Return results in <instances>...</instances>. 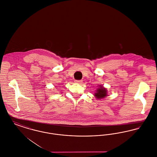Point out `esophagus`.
Wrapping results in <instances>:
<instances>
[{
  "label": "esophagus",
  "mask_w": 157,
  "mask_h": 157,
  "mask_svg": "<svg viewBox=\"0 0 157 157\" xmlns=\"http://www.w3.org/2000/svg\"><path fill=\"white\" fill-rule=\"evenodd\" d=\"M75 82L76 83H82V81H75Z\"/></svg>",
  "instance_id": "obj_1"
}]
</instances>
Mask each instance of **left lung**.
<instances>
[{
	"label": "left lung",
	"instance_id": "1",
	"mask_svg": "<svg viewBox=\"0 0 157 157\" xmlns=\"http://www.w3.org/2000/svg\"><path fill=\"white\" fill-rule=\"evenodd\" d=\"M99 88H98L96 92L94 94V96L97 99H101L107 97L108 95V90L102 85H98Z\"/></svg>",
	"mask_w": 157,
	"mask_h": 157
}]
</instances>
